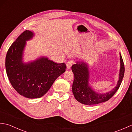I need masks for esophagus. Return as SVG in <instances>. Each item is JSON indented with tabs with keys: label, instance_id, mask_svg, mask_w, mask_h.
<instances>
[{
	"label": "esophagus",
	"instance_id": "1",
	"mask_svg": "<svg viewBox=\"0 0 132 132\" xmlns=\"http://www.w3.org/2000/svg\"><path fill=\"white\" fill-rule=\"evenodd\" d=\"M73 63H74V62L72 61H69L67 62V63H66L67 68H68V69L70 68Z\"/></svg>",
	"mask_w": 132,
	"mask_h": 132
}]
</instances>
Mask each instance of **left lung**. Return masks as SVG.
<instances>
[{"instance_id": "obj_1", "label": "left lung", "mask_w": 132, "mask_h": 132, "mask_svg": "<svg viewBox=\"0 0 132 132\" xmlns=\"http://www.w3.org/2000/svg\"><path fill=\"white\" fill-rule=\"evenodd\" d=\"M120 69L119 79L117 86L111 91L104 94H99L94 91L89 86V70L87 64L77 62L71 67L74 73V82L72 89L77 101L85 105H91L108 101L118 90L124 77L125 67L121 54H120Z\"/></svg>"}]
</instances>
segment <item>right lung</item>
Listing matches in <instances>:
<instances>
[{
    "mask_svg": "<svg viewBox=\"0 0 132 132\" xmlns=\"http://www.w3.org/2000/svg\"><path fill=\"white\" fill-rule=\"evenodd\" d=\"M33 36L29 30L23 32L11 45L5 58V69L11 85L20 95L29 99L44 96L66 69L64 63H55L47 57L24 63L26 41Z\"/></svg>",
    "mask_w": 132,
    "mask_h": 132,
    "instance_id": "1",
    "label": "right lung"
}]
</instances>
